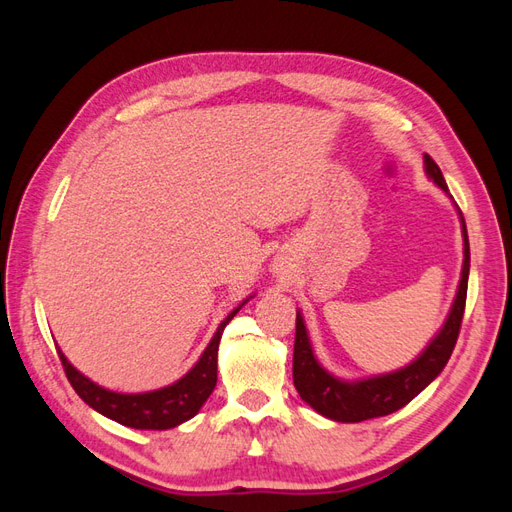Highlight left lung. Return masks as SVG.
Listing matches in <instances>:
<instances>
[{
  "mask_svg": "<svg viewBox=\"0 0 512 512\" xmlns=\"http://www.w3.org/2000/svg\"><path fill=\"white\" fill-rule=\"evenodd\" d=\"M427 175L436 181L442 190H446V181L442 177L440 166L433 162L431 156H425ZM463 241H466V252H463V271L457 299L453 303L451 314L442 327L440 335L433 339L427 350L418 359L395 371L378 378H369L361 382H342L324 371L314 359L312 346L305 333V324L301 314H297V333H294V354H292V380L294 389L299 391L301 399L307 401L322 416L333 418L339 423H361L369 418L386 416L397 412L421 393L425 386L436 378L444 365L451 359L455 350L457 337L461 331L463 312H466L468 297V273H470V243L468 230L463 222Z\"/></svg>",
  "mask_w": 512,
  "mask_h": 512,
  "instance_id": "obj_1",
  "label": "left lung"
}]
</instances>
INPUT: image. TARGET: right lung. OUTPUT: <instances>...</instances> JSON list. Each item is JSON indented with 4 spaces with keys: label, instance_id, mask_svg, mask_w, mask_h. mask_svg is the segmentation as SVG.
<instances>
[{
    "label": "right lung",
    "instance_id": "obj_1",
    "mask_svg": "<svg viewBox=\"0 0 512 512\" xmlns=\"http://www.w3.org/2000/svg\"><path fill=\"white\" fill-rule=\"evenodd\" d=\"M239 312L228 314V318L218 327L211 344L200 356V361L185 374L179 382L166 389L141 393V395H121L106 391L102 386L87 380L81 371H76L64 354L59 352V361L64 365L66 376L72 389L87 406L98 410L100 414L113 418V421L132 427V429H170L192 418L200 406L205 404L218 382V348L224 333V327Z\"/></svg>",
    "mask_w": 512,
    "mask_h": 512
}]
</instances>
